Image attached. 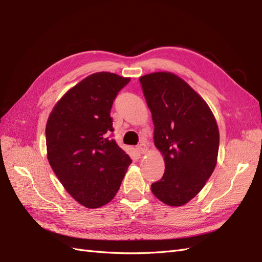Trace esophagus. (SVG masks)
I'll use <instances>...</instances> for the list:
<instances>
[{
  "label": "esophagus",
  "instance_id": "esophagus-1",
  "mask_svg": "<svg viewBox=\"0 0 262 262\" xmlns=\"http://www.w3.org/2000/svg\"><path fill=\"white\" fill-rule=\"evenodd\" d=\"M147 151H148V146H147V144H145V143H141L140 145H138V152H140L141 154H145Z\"/></svg>",
  "mask_w": 262,
  "mask_h": 262
}]
</instances>
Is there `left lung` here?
Returning <instances> with one entry per match:
<instances>
[{
	"mask_svg": "<svg viewBox=\"0 0 262 262\" xmlns=\"http://www.w3.org/2000/svg\"><path fill=\"white\" fill-rule=\"evenodd\" d=\"M152 113L154 145L162 154V179L151 186L165 205H186L198 194L217 163L220 132L208 104L181 77L155 72L140 77Z\"/></svg>",
	"mask_w": 262,
	"mask_h": 262,
	"instance_id": "left-lung-1",
	"label": "left lung"
}]
</instances>
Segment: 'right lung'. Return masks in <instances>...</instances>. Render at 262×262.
Listing matches in <instances>:
<instances>
[{
  "instance_id": "obj_1",
  "label": "right lung",
  "mask_w": 262,
  "mask_h": 262,
  "mask_svg": "<svg viewBox=\"0 0 262 262\" xmlns=\"http://www.w3.org/2000/svg\"><path fill=\"white\" fill-rule=\"evenodd\" d=\"M129 77L98 72L71 88L46 125L47 159L72 197L86 208L108 204L132 163L111 136L110 110Z\"/></svg>"
}]
</instances>
